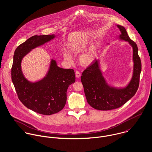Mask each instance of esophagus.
<instances>
[{"instance_id": "obj_1", "label": "esophagus", "mask_w": 152, "mask_h": 152, "mask_svg": "<svg viewBox=\"0 0 152 152\" xmlns=\"http://www.w3.org/2000/svg\"><path fill=\"white\" fill-rule=\"evenodd\" d=\"M81 73L80 72V71H77L75 72V76H76L77 78H79L81 77Z\"/></svg>"}]
</instances>
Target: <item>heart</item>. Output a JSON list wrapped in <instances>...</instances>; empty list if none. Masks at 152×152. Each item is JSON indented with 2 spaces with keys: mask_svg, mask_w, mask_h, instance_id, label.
I'll return each instance as SVG.
<instances>
[{
  "mask_svg": "<svg viewBox=\"0 0 152 152\" xmlns=\"http://www.w3.org/2000/svg\"><path fill=\"white\" fill-rule=\"evenodd\" d=\"M88 46V42L87 39H81L78 42L73 44L71 47L70 50L72 53L74 54H79L84 51ZM64 58L66 61H68L69 63L72 62V57L71 55L65 51L63 54ZM95 52L93 50H89L84 53H83L80 57V62L81 65L84 66H88L91 65L94 61L95 60Z\"/></svg>",
  "mask_w": 152,
  "mask_h": 152,
  "instance_id": "1",
  "label": "heart"
}]
</instances>
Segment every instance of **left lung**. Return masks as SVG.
<instances>
[{"label":"left lung","mask_w":152,"mask_h":152,"mask_svg":"<svg viewBox=\"0 0 152 152\" xmlns=\"http://www.w3.org/2000/svg\"><path fill=\"white\" fill-rule=\"evenodd\" d=\"M117 27L121 33L119 39L128 42L133 48V75L126 87L116 88L107 83L100 69L99 60L95 59L88 66L82 73L81 80L88 103L98 110H108L121 107L134 95L139 87L142 64L137 46L129 38L124 27L121 25Z\"/></svg>","instance_id":"1"}]
</instances>
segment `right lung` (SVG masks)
<instances>
[{
	"label": "right lung",
	"instance_id": "1",
	"mask_svg": "<svg viewBox=\"0 0 152 152\" xmlns=\"http://www.w3.org/2000/svg\"><path fill=\"white\" fill-rule=\"evenodd\" d=\"M56 37L54 34L33 36L16 49L12 67V80L18 98L27 108L38 113L50 115L64 108L66 91L75 81L73 69L59 67L51 59L48 72L43 78L35 83L28 81L22 70V60L33 49Z\"/></svg>",
	"mask_w": 152,
	"mask_h": 152
}]
</instances>
